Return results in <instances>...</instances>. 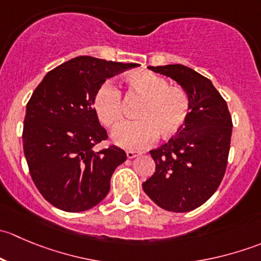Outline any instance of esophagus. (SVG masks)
I'll use <instances>...</instances> for the list:
<instances>
[{"instance_id": "obj_1", "label": "esophagus", "mask_w": 261, "mask_h": 261, "mask_svg": "<svg viewBox=\"0 0 261 261\" xmlns=\"http://www.w3.org/2000/svg\"><path fill=\"white\" fill-rule=\"evenodd\" d=\"M138 155H139V152L133 151V150H127V151H126V156H127L128 159H133V158L138 156Z\"/></svg>"}]
</instances>
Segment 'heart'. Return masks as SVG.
<instances>
[{
  "label": "heart",
  "mask_w": 261,
  "mask_h": 261,
  "mask_svg": "<svg viewBox=\"0 0 261 261\" xmlns=\"http://www.w3.org/2000/svg\"><path fill=\"white\" fill-rule=\"evenodd\" d=\"M127 96L143 99L139 107V121L128 122L112 134L118 146L130 150L143 149L155 141L158 135L172 138L184 127L191 114L189 96L181 87L169 86V82L151 72H134L126 75ZM93 109L106 127L116 128L125 121L122 93L111 82L96 91Z\"/></svg>",
  "instance_id": "b5f03b06"
}]
</instances>
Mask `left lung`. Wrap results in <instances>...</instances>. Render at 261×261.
Returning <instances> with one entry per match:
<instances>
[{
	"mask_svg": "<svg viewBox=\"0 0 261 261\" xmlns=\"http://www.w3.org/2000/svg\"><path fill=\"white\" fill-rule=\"evenodd\" d=\"M180 84L191 114L179 133L150 150L155 173L143 183L154 203L170 212H189L217 191L227 167L232 120L227 103L208 78L181 64L149 67Z\"/></svg>",
	"mask_w": 261,
	"mask_h": 261,
	"instance_id": "1",
	"label": "left lung"
}]
</instances>
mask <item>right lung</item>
Segmentation results:
<instances>
[{"label": "right lung", "mask_w": 261, "mask_h": 261, "mask_svg": "<svg viewBox=\"0 0 261 261\" xmlns=\"http://www.w3.org/2000/svg\"><path fill=\"white\" fill-rule=\"evenodd\" d=\"M138 67L92 57H78L50 70L26 105L23 154L41 196L57 208L82 212L110 192L115 169L126 152L110 145L93 109L97 89L121 72Z\"/></svg>", "instance_id": "1"}]
</instances>
